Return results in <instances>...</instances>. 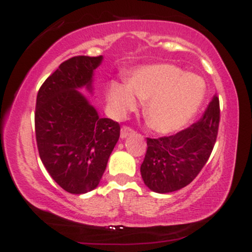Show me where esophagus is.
<instances>
[{"instance_id":"esophagus-1","label":"esophagus","mask_w":252,"mask_h":252,"mask_svg":"<svg viewBox=\"0 0 252 252\" xmlns=\"http://www.w3.org/2000/svg\"><path fill=\"white\" fill-rule=\"evenodd\" d=\"M135 131L132 129L128 128V126H122V129H121V138H126L128 136L130 135H134Z\"/></svg>"}]
</instances>
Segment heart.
<instances>
[{"label":"heart","mask_w":252,"mask_h":252,"mask_svg":"<svg viewBox=\"0 0 252 252\" xmlns=\"http://www.w3.org/2000/svg\"><path fill=\"white\" fill-rule=\"evenodd\" d=\"M205 83L199 76L184 73L173 63L142 66L130 74L128 83L112 80L106 102L114 118L122 120L146 102L147 123L160 135L180 131L194 117L205 97Z\"/></svg>","instance_id":"heart-1"}]
</instances>
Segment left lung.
Instances as JSON below:
<instances>
[{
    "mask_svg": "<svg viewBox=\"0 0 252 252\" xmlns=\"http://www.w3.org/2000/svg\"><path fill=\"white\" fill-rule=\"evenodd\" d=\"M219 115V99L215 96L200 120L189 128L166 137L147 138L141 175L150 190L175 192L194 180L215 147Z\"/></svg>",
    "mask_w": 252,
    "mask_h": 252,
    "instance_id": "1",
    "label": "left lung"
}]
</instances>
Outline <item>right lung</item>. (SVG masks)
I'll list each match as a JSON object with an SVG mask.
<instances>
[{
  "instance_id": "right-lung-1",
  "label": "right lung",
  "mask_w": 252,
  "mask_h": 252,
  "mask_svg": "<svg viewBox=\"0 0 252 252\" xmlns=\"http://www.w3.org/2000/svg\"><path fill=\"white\" fill-rule=\"evenodd\" d=\"M103 57H73L60 63L37 92L35 135L42 164L54 181L72 194L99 185L120 138V124L100 118L88 97Z\"/></svg>"
}]
</instances>
